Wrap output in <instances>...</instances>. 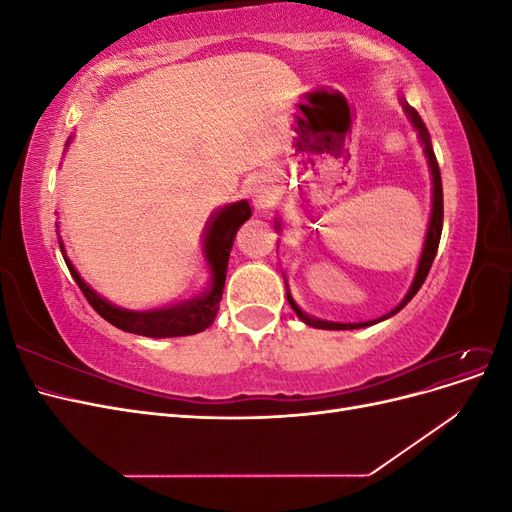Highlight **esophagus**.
Here are the masks:
<instances>
[{
	"label": "esophagus",
	"mask_w": 512,
	"mask_h": 512,
	"mask_svg": "<svg viewBox=\"0 0 512 512\" xmlns=\"http://www.w3.org/2000/svg\"><path fill=\"white\" fill-rule=\"evenodd\" d=\"M252 196H254V205L256 207H267L269 205V194L265 192V190H258V188H254L252 190Z\"/></svg>",
	"instance_id": "1"
}]
</instances>
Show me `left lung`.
Wrapping results in <instances>:
<instances>
[{
	"label": "left lung",
	"instance_id": "1",
	"mask_svg": "<svg viewBox=\"0 0 512 512\" xmlns=\"http://www.w3.org/2000/svg\"><path fill=\"white\" fill-rule=\"evenodd\" d=\"M404 106H406V113H408V117L412 119V123H414V128L418 130V136H421V141H423V145H425V156H427V160H429V168H431V177H433V209H431V220H429V230H427V239H425V247H423V254H421V262H418V271H416V277H414V282H412V286H410V290H408V294L404 297V301H401L393 312H389L386 316H382V318H378V320H384V318H389V316H393V314H397L401 307H404L414 294L418 292V288L423 286V282H425V277H427V273H429V269H431V265H433V258H436V252H438V245H440V237H442V220H444V198H442V177H440V166H438V160H436V153H433V149H431V141H429V132H427V128H425V123H423V119L418 117V113L414 111L412 106H408L406 102H404ZM277 228H280V224H277ZM288 303L292 305V309L294 312H297V316L305 322V324H309V327H316V329H331V331H344V329H361V327H369V324H376L378 320H369V322H356V324H339V322H324V320H316V318H312V316H307L303 309L292 301V297L288 294Z\"/></svg>",
	"mask_w": 512,
	"mask_h": 512
}]
</instances>
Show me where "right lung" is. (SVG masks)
Here are the masks:
<instances>
[{
    "label": "right lung",
    "instance_id": "right-lung-1",
    "mask_svg": "<svg viewBox=\"0 0 512 512\" xmlns=\"http://www.w3.org/2000/svg\"><path fill=\"white\" fill-rule=\"evenodd\" d=\"M250 218H252V207L247 200H239V203H232L215 211L205 228L203 252L211 271V280L205 292L196 294V297L188 301H181L168 307H158V309H147V312H128V309H121L104 301L100 294H96L81 280L79 271L72 267V262L66 256L64 243H61V237H59V250L64 254V260L74 277V282L79 284L89 305L94 307L104 320L111 322L113 327L126 333L147 335V337H183V335H194V333L205 331L215 320V314H218L220 309L222 292H224L232 241H235L239 226Z\"/></svg>",
    "mask_w": 512,
    "mask_h": 512
}]
</instances>
